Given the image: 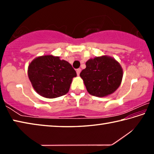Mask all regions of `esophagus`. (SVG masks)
I'll return each mask as SVG.
<instances>
[{
	"label": "esophagus",
	"mask_w": 154,
	"mask_h": 154,
	"mask_svg": "<svg viewBox=\"0 0 154 154\" xmlns=\"http://www.w3.org/2000/svg\"><path fill=\"white\" fill-rule=\"evenodd\" d=\"M76 72H77V75H79L80 72H81V69H77Z\"/></svg>",
	"instance_id": "esophagus-1"
}]
</instances>
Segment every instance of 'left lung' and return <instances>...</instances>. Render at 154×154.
<instances>
[{
  "label": "left lung",
  "instance_id": "1",
  "mask_svg": "<svg viewBox=\"0 0 154 154\" xmlns=\"http://www.w3.org/2000/svg\"><path fill=\"white\" fill-rule=\"evenodd\" d=\"M85 65L80 77L91 95L103 97L113 94L119 87L123 70L114 58L107 56L96 57L88 60Z\"/></svg>",
  "mask_w": 154,
  "mask_h": 154
}]
</instances>
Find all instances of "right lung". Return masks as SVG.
Masks as SVG:
<instances>
[{"mask_svg": "<svg viewBox=\"0 0 154 154\" xmlns=\"http://www.w3.org/2000/svg\"><path fill=\"white\" fill-rule=\"evenodd\" d=\"M28 78L38 94L48 98L65 95L69 91L72 79L77 76L71 64L58 56H39L30 62Z\"/></svg>", "mask_w": 154, "mask_h": 154, "instance_id": "obj_1", "label": "right lung"}]
</instances>
